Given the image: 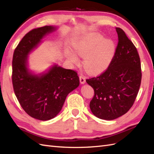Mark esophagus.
I'll return each mask as SVG.
<instances>
[{
  "label": "esophagus",
  "mask_w": 154,
  "mask_h": 154,
  "mask_svg": "<svg viewBox=\"0 0 154 154\" xmlns=\"http://www.w3.org/2000/svg\"><path fill=\"white\" fill-rule=\"evenodd\" d=\"M79 80H80V83L81 84H85L86 82V79H85V77L83 75H80L79 76Z\"/></svg>",
  "instance_id": "obj_1"
}]
</instances>
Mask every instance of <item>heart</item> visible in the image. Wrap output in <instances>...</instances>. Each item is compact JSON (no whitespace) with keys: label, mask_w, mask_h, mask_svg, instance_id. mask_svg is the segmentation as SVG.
<instances>
[{"label":"heart","mask_w":154,"mask_h":154,"mask_svg":"<svg viewBox=\"0 0 154 154\" xmlns=\"http://www.w3.org/2000/svg\"><path fill=\"white\" fill-rule=\"evenodd\" d=\"M74 50L84 58L83 66L88 73L97 75L109 66L116 51V44L111 39L93 33L84 36L74 45ZM67 57L72 63H77L78 58L73 52L69 51Z\"/></svg>","instance_id":"obj_1"}]
</instances>
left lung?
Wrapping results in <instances>:
<instances>
[{
	"label": "left lung",
	"mask_w": 154,
	"mask_h": 154,
	"mask_svg": "<svg viewBox=\"0 0 154 154\" xmlns=\"http://www.w3.org/2000/svg\"><path fill=\"white\" fill-rule=\"evenodd\" d=\"M119 43L107 69L97 77L87 79L94 89L90 109L100 119L112 120L126 114L133 105L141 84L140 57L125 32L116 28Z\"/></svg>",
	"instance_id": "obj_1"
}]
</instances>
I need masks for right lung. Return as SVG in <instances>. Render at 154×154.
Returning a JSON list of instances; mask_svg holds the SVG:
<instances>
[{
  "label": "right lung",
  "instance_id": "right-lung-1",
  "mask_svg": "<svg viewBox=\"0 0 154 154\" xmlns=\"http://www.w3.org/2000/svg\"><path fill=\"white\" fill-rule=\"evenodd\" d=\"M57 27L45 26L26 34L15 49L12 60V84L22 109L34 119L49 120L60 113L67 94L79 85L76 71L54 64L40 73L28 67V55L45 35Z\"/></svg>",
  "mask_w": 154,
  "mask_h": 154
}]
</instances>
